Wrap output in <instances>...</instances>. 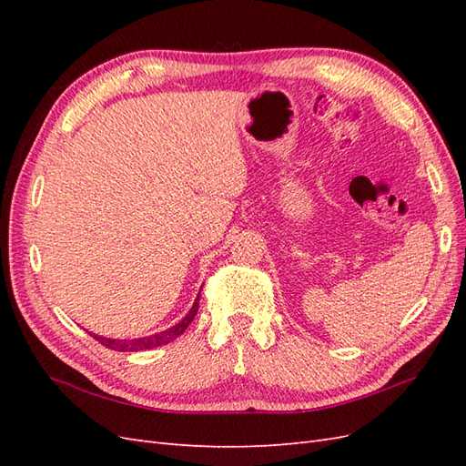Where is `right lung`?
Returning <instances> with one entry per match:
<instances>
[{
    "label": "right lung",
    "mask_w": 466,
    "mask_h": 466,
    "mask_svg": "<svg viewBox=\"0 0 466 466\" xmlns=\"http://www.w3.org/2000/svg\"><path fill=\"white\" fill-rule=\"evenodd\" d=\"M198 301H200V293H198V299L194 301L192 309L188 311V315L182 319L175 327L167 329L163 332H157L153 336H144V338H134V340H112V338H103V336H93L98 344H103L105 348H110L115 351H142V350H151V348H157L163 344H168L175 338H178L182 332L188 329V324L194 320L196 313H198Z\"/></svg>",
    "instance_id": "obj_1"
}]
</instances>
